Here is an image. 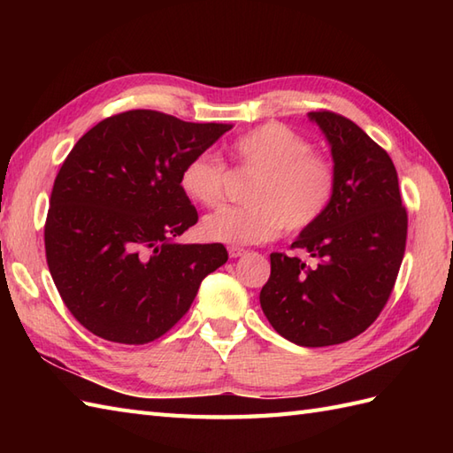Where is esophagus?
<instances>
[{
  "label": "esophagus",
  "instance_id": "1",
  "mask_svg": "<svg viewBox=\"0 0 453 453\" xmlns=\"http://www.w3.org/2000/svg\"><path fill=\"white\" fill-rule=\"evenodd\" d=\"M227 253H229V257H232V258H237V257H243L247 251H245V249H242V247L232 245V247L227 249Z\"/></svg>",
  "mask_w": 453,
  "mask_h": 453
}]
</instances>
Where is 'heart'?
<instances>
[{"mask_svg":"<svg viewBox=\"0 0 453 453\" xmlns=\"http://www.w3.org/2000/svg\"><path fill=\"white\" fill-rule=\"evenodd\" d=\"M235 169L255 173L247 206L219 208L202 221L206 239L253 245L280 229L303 232L329 210L336 190L334 161L311 150V142L282 122H266L237 136L227 148ZM179 187L195 204L211 208L224 198L226 167L208 153H196L179 173Z\"/></svg>","mask_w":453,"mask_h":453,"instance_id":"1","label":"heart"}]
</instances>
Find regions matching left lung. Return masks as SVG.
<instances>
[{"label": "left lung", "instance_id": "left-lung-1", "mask_svg": "<svg viewBox=\"0 0 453 453\" xmlns=\"http://www.w3.org/2000/svg\"><path fill=\"white\" fill-rule=\"evenodd\" d=\"M331 143L336 190L329 210L292 243L315 258L271 255L261 307L276 333L300 346L354 339L378 319L407 245V210L388 151L342 114L313 111Z\"/></svg>", "mask_w": 453, "mask_h": 453}]
</instances>
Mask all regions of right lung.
<instances>
[{
    "instance_id": "add662e5",
    "label": "right lung",
    "mask_w": 453,
    "mask_h": 453,
    "mask_svg": "<svg viewBox=\"0 0 453 453\" xmlns=\"http://www.w3.org/2000/svg\"><path fill=\"white\" fill-rule=\"evenodd\" d=\"M229 128L136 109L75 143L54 180L44 249L58 292L85 329L120 344L156 341L227 261L221 243L173 239L198 221L179 187L180 167Z\"/></svg>"
}]
</instances>
